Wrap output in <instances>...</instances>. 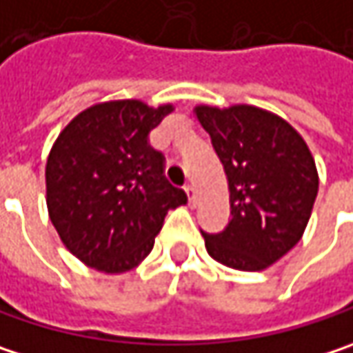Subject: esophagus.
Segmentation results:
<instances>
[{
  "label": "esophagus",
  "instance_id": "1",
  "mask_svg": "<svg viewBox=\"0 0 353 353\" xmlns=\"http://www.w3.org/2000/svg\"><path fill=\"white\" fill-rule=\"evenodd\" d=\"M185 194H188V202H190V206H196L198 196H196V190H194V185H192V183H188V185H185Z\"/></svg>",
  "mask_w": 353,
  "mask_h": 353
}]
</instances>
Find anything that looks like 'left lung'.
I'll use <instances>...</instances> for the list:
<instances>
[{
    "instance_id": "left-lung-1",
    "label": "left lung",
    "mask_w": 353,
    "mask_h": 353,
    "mask_svg": "<svg viewBox=\"0 0 353 353\" xmlns=\"http://www.w3.org/2000/svg\"><path fill=\"white\" fill-rule=\"evenodd\" d=\"M220 157L230 192V222L202 232L208 254L239 271H263L301 241L319 177L303 137L279 114L234 105L194 109Z\"/></svg>"
}]
</instances>
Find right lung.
I'll use <instances>...</instances> for the list:
<instances>
[{"label":"right lung","mask_w":353,"mask_h":353,"mask_svg":"<svg viewBox=\"0 0 353 353\" xmlns=\"http://www.w3.org/2000/svg\"><path fill=\"white\" fill-rule=\"evenodd\" d=\"M174 111L109 101L77 114L46 163V204L60 241L86 267L125 272L151 252L168 210L188 202L149 133Z\"/></svg>","instance_id":"add662e5"}]
</instances>
